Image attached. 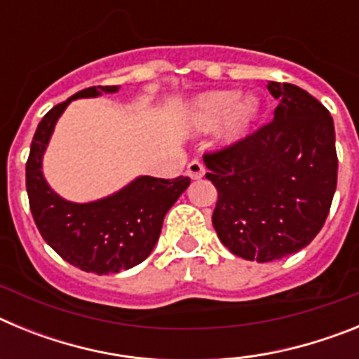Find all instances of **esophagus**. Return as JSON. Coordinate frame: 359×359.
Returning <instances> with one entry per match:
<instances>
[{"instance_id": "obj_1", "label": "esophagus", "mask_w": 359, "mask_h": 359, "mask_svg": "<svg viewBox=\"0 0 359 359\" xmlns=\"http://www.w3.org/2000/svg\"><path fill=\"white\" fill-rule=\"evenodd\" d=\"M187 174H189L192 180H199V177L205 176V165L199 160H192L187 165Z\"/></svg>"}]
</instances>
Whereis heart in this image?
<instances>
[{"label":"heart","instance_id":"heart-1","mask_svg":"<svg viewBox=\"0 0 359 359\" xmlns=\"http://www.w3.org/2000/svg\"><path fill=\"white\" fill-rule=\"evenodd\" d=\"M261 111V100L255 95H239L231 90H214L201 93L190 106L189 118L196 129L208 131L219 123L221 140L231 144L241 140Z\"/></svg>","mask_w":359,"mask_h":359}]
</instances>
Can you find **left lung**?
<instances>
[{"instance_id": "1", "label": "left lung", "mask_w": 359, "mask_h": 359, "mask_svg": "<svg viewBox=\"0 0 359 359\" xmlns=\"http://www.w3.org/2000/svg\"><path fill=\"white\" fill-rule=\"evenodd\" d=\"M268 90L278 102L273 120L203 156L217 189V237L233 255L257 262L297 253L315 239L338 177L329 111L294 84L271 81Z\"/></svg>"}]
</instances>
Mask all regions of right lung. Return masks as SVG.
Returning a JSON list of instances; mask_svg holds the SVG:
<instances>
[{
  "label": "right lung",
  "mask_w": 359,
  "mask_h": 359,
  "mask_svg": "<svg viewBox=\"0 0 359 359\" xmlns=\"http://www.w3.org/2000/svg\"><path fill=\"white\" fill-rule=\"evenodd\" d=\"M118 86H91L57 104L43 116L27 161V192L41 236L69 264L97 275L118 273L151 255L165 214L190 185L174 180L140 176L107 198L73 203L53 192L43 176V154L53 128L75 98L115 93Z\"/></svg>",
  "instance_id": "right-lung-1"
}]
</instances>
